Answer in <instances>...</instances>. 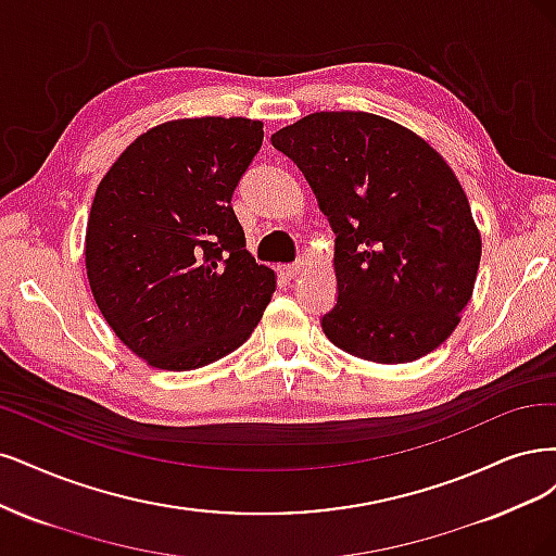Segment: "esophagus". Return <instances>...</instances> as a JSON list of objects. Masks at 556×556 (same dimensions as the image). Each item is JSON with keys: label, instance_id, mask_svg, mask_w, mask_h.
I'll return each instance as SVG.
<instances>
[{"label": "esophagus", "instance_id": "obj_1", "mask_svg": "<svg viewBox=\"0 0 556 556\" xmlns=\"http://www.w3.org/2000/svg\"><path fill=\"white\" fill-rule=\"evenodd\" d=\"M304 270V261H295V263H291V265H286L283 267V273H286V277H298L300 273Z\"/></svg>", "mask_w": 556, "mask_h": 556}]
</instances>
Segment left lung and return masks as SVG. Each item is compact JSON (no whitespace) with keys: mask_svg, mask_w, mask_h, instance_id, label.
<instances>
[{"mask_svg":"<svg viewBox=\"0 0 556 556\" xmlns=\"http://www.w3.org/2000/svg\"><path fill=\"white\" fill-rule=\"evenodd\" d=\"M334 232L330 342L371 363H410L459 324L480 236L455 173L422 138L357 111L314 113L273 134Z\"/></svg>","mask_w":556,"mask_h":556,"instance_id":"1","label":"left lung"}]
</instances>
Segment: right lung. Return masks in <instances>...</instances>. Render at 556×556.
Instances as JSON below:
<instances>
[{"instance_id": "right-lung-1", "label": "right lung", "mask_w": 556, "mask_h": 556, "mask_svg": "<svg viewBox=\"0 0 556 556\" xmlns=\"http://www.w3.org/2000/svg\"><path fill=\"white\" fill-rule=\"evenodd\" d=\"M261 142L256 119L166 122L136 138L94 193L87 279L109 326L152 367L199 369L236 351L275 293L230 205Z\"/></svg>"}]
</instances>
